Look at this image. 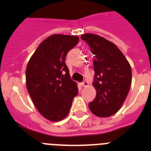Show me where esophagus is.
<instances>
[{
  "label": "esophagus",
  "instance_id": "esophagus-1",
  "mask_svg": "<svg viewBox=\"0 0 151 151\" xmlns=\"http://www.w3.org/2000/svg\"><path fill=\"white\" fill-rule=\"evenodd\" d=\"M81 85H82V86H83V87H86V86H88V85H89V83H88V81H84L81 83Z\"/></svg>",
  "mask_w": 151,
  "mask_h": 151
}]
</instances>
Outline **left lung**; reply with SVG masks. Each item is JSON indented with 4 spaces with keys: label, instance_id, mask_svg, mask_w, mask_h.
I'll list each match as a JSON object with an SVG mask.
<instances>
[{
    "label": "left lung",
    "instance_id": "8db88e82",
    "mask_svg": "<svg viewBox=\"0 0 151 151\" xmlns=\"http://www.w3.org/2000/svg\"><path fill=\"white\" fill-rule=\"evenodd\" d=\"M94 55L93 86L96 96L89 108L92 114L108 117L116 114L126 100L132 81L129 63L114 43L93 34L81 35Z\"/></svg>",
    "mask_w": 151,
    "mask_h": 151
}]
</instances>
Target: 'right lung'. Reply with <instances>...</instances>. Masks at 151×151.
<instances>
[{"mask_svg": "<svg viewBox=\"0 0 151 151\" xmlns=\"http://www.w3.org/2000/svg\"><path fill=\"white\" fill-rule=\"evenodd\" d=\"M77 36L53 35L35 50L26 68V86L40 114L50 121L66 117L78 93L70 79L65 56L78 43Z\"/></svg>", "mask_w": 151, "mask_h": 151, "instance_id": "obj_1", "label": "right lung"}]
</instances>
